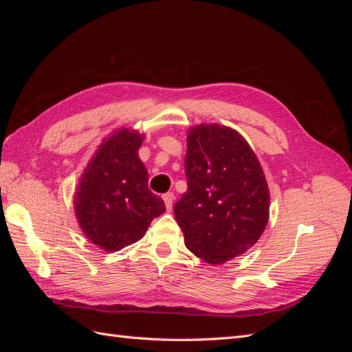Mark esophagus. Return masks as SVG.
I'll list each match as a JSON object with an SVG mask.
<instances>
[{"label": "esophagus", "mask_w": 352, "mask_h": 352, "mask_svg": "<svg viewBox=\"0 0 352 352\" xmlns=\"http://www.w3.org/2000/svg\"><path fill=\"white\" fill-rule=\"evenodd\" d=\"M163 199H164V204H166L167 211H172V207H173V199H175V194L168 192V194H166V195L163 197Z\"/></svg>", "instance_id": "esophagus-1"}]
</instances>
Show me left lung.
<instances>
[{"label": "left lung", "mask_w": 352, "mask_h": 352, "mask_svg": "<svg viewBox=\"0 0 352 352\" xmlns=\"http://www.w3.org/2000/svg\"><path fill=\"white\" fill-rule=\"evenodd\" d=\"M186 141L188 190L175 204V217L190 252L225 264L247 252L267 226V180L250 144L232 127L201 123Z\"/></svg>", "instance_id": "left-lung-1"}]
</instances>
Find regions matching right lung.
<instances>
[{
    "label": "right lung",
    "instance_id": "1",
    "mask_svg": "<svg viewBox=\"0 0 352 352\" xmlns=\"http://www.w3.org/2000/svg\"><path fill=\"white\" fill-rule=\"evenodd\" d=\"M145 133L113 131L89 160L73 197L83 235L98 248L116 252L144 238L164 201L148 189V172L138 150Z\"/></svg>",
    "mask_w": 352,
    "mask_h": 352
}]
</instances>
